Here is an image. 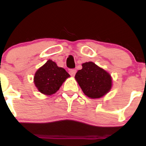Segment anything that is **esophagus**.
Returning <instances> with one entry per match:
<instances>
[{
    "label": "esophagus",
    "instance_id": "34e87169",
    "mask_svg": "<svg viewBox=\"0 0 146 146\" xmlns=\"http://www.w3.org/2000/svg\"><path fill=\"white\" fill-rule=\"evenodd\" d=\"M75 73H76V70L75 69H71L69 70V74L71 75V76H75Z\"/></svg>",
    "mask_w": 146,
    "mask_h": 146
}]
</instances>
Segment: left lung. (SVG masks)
<instances>
[{
  "instance_id": "left-lung-1",
  "label": "left lung",
  "mask_w": 146,
  "mask_h": 146,
  "mask_svg": "<svg viewBox=\"0 0 146 146\" xmlns=\"http://www.w3.org/2000/svg\"><path fill=\"white\" fill-rule=\"evenodd\" d=\"M82 68L75 74V78L86 96L100 98L111 89L112 78L108 72L92 62L82 64Z\"/></svg>"
}]
</instances>
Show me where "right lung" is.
<instances>
[{"label":"right lung","mask_w":146,"mask_h":146,"mask_svg":"<svg viewBox=\"0 0 146 146\" xmlns=\"http://www.w3.org/2000/svg\"><path fill=\"white\" fill-rule=\"evenodd\" d=\"M70 75L64 68L57 66L48 60L35 73L33 82L38 90L42 94L51 95L56 93Z\"/></svg>","instance_id":"1"}]
</instances>
